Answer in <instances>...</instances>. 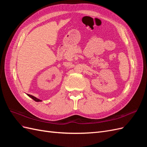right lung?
Returning <instances> with one entry per match:
<instances>
[{
    "label": "right lung",
    "mask_w": 147,
    "mask_h": 147,
    "mask_svg": "<svg viewBox=\"0 0 147 147\" xmlns=\"http://www.w3.org/2000/svg\"><path fill=\"white\" fill-rule=\"evenodd\" d=\"M28 96H29L30 97H31V98H32L33 100H34L35 102H41V101H42L41 100H40V99H37V97H34V96H32V95H30V94H28Z\"/></svg>",
    "instance_id": "obj_1"
}]
</instances>
